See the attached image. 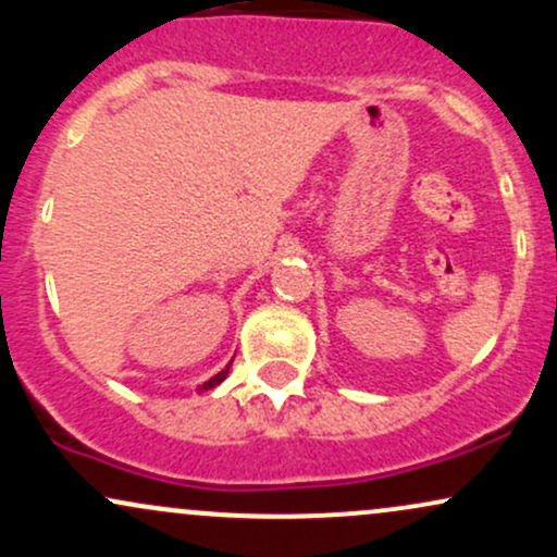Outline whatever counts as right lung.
<instances>
[{
    "label": "right lung",
    "instance_id": "right-lung-1",
    "mask_svg": "<svg viewBox=\"0 0 557 557\" xmlns=\"http://www.w3.org/2000/svg\"><path fill=\"white\" fill-rule=\"evenodd\" d=\"M230 367H233V361H230V363H227V367H225V369H222V372H216V374L212 376V380H207V382H203V385H201V387H198V389H201V393H203V389H212V387H216V385H220V382H222V380H225V376L230 374Z\"/></svg>",
    "mask_w": 557,
    "mask_h": 557
}]
</instances>
